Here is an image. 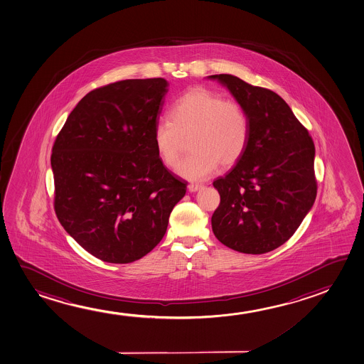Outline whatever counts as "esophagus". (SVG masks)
I'll list each match as a JSON object with an SVG mask.
<instances>
[{
	"label": "esophagus",
	"mask_w": 364,
	"mask_h": 364,
	"mask_svg": "<svg viewBox=\"0 0 364 364\" xmlns=\"http://www.w3.org/2000/svg\"><path fill=\"white\" fill-rule=\"evenodd\" d=\"M201 189V185L199 184H189L188 185V190L190 193H196L198 190Z\"/></svg>",
	"instance_id": "34e87169"
}]
</instances>
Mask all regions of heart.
<instances>
[{
  "label": "heart",
  "instance_id": "1",
  "mask_svg": "<svg viewBox=\"0 0 364 364\" xmlns=\"http://www.w3.org/2000/svg\"><path fill=\"white\" fill-rule=\"evenodd\" d=\"M171 119L161 117L154 127V145L168 168H174L190 136L188 158L176 173L190 181L208 179L219 165L232 166L247 150L248 116L237 101L227 100L204 87H193L179 96L171 107Z\"/></svg>",
  "mask_w": 364,
  "mask_h": 364
}]
</instances>
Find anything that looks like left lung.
Wrapping results in <instances>:
<instances>
[{
    "instance_id": "8db88e82",
    "label": "left lung",
    "mask_w": 364,
    "mask_h": 364,
    "mask_svg": "<svg viewBox=\"0 0 364 364\" xmlns=\"http://www.w3.org/2000/svg\"><path fill=\"white\" fill-rule=\"evenodd\" d=\"M247 112L249 142L242 159L213 183L220 204L211 216L219 242L245 254L284 244L316 196L314 142L289 105L272 90L237 76L211 75Z\"/></svg>"
}]
</instances>
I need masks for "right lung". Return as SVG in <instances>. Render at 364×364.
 Wrapping results in <instances>:
<instances>
[{"mask_svg":"<svg viewBox=\"0 0 364 364\" xmlns=\"http://www.w3.org/2000/svg\"><path fill=\"white\" fill-rule=\"evenodd\" d=\"M165 79L122 80L90 91L55 140V211L63 229L102 262L142 258L163 239L186 183L154 145Z\"/></svg>","mask_w":364,"mask_h":364,"instance_id":"1","label":"right lung"}]
</instances>
